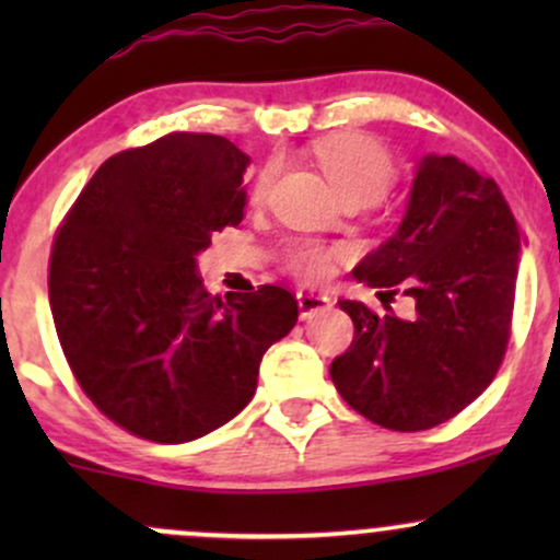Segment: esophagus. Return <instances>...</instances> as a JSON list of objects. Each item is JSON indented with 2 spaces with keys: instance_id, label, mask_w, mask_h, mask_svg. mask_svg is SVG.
<instances>
[{
  "instance_id": "esophagus-1",
  "label": "esophagus",
  "mask_w": 560,
  "mask_h": 560,
  "mask_svg": "<svg viewBox=\"0 0 560 560\" xmlns=\"http://www.w3.org/2000/svg\"><path fill=\"white\" fill-rule=\"evenodd\" d=\"M298 305H300V318H313L316 313L326 311V307L331 305V300L326 298V294H318V292H311V289H300L298 292Z\"/></svg>"
}]
</instances>
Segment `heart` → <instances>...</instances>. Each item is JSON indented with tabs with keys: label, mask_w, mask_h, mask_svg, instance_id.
Returning a JSON list of instances; mask_svg holds the SVG:
<instances>
[{
	"label": "heart",
	"mask_w": 560,
	"mask_h": 560,
	"mask_svg": "<svg viewBox=\"0 0 560 560\" xmlns=\"http://www.w3.org/2000/svg\"><path fill=\"white\" fill-rule=\"evenodd\" d=\"M316 160L342 199H363L365 205L376 202L395 182V160L376 139L361 133H339L318 141ZM273 178L276 165L268 163L253 186V202H266ZM345 255L347 247L342 244L294 242L287 247L284 262L302 281H324L331 276L334 262L342 260Z\"/></svg>",
	"instance_id": "obj_1"
}]
</instances>
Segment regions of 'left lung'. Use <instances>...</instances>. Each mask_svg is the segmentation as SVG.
Segmentation results:
<instances>
[{
	"label": "left lung",
	"instance_id": "8db88e82",
	"mask_svg": "<svg viewBox=\"0 0 560 560\" xmlns=\"http://www.w3.org/2000/svg\"><path fill=\"white\" fill-rule=\"evenodd\" d=\"M518 258L522 231L498 184L453 155L421 158L400 226L352 271L382 289L384 313L339 300L355 324L329 369L345 402L384 429L421 432L477 400L511 337ZM397 291L417 302L410 319L388 307Z\"/></svg>",
	"mask_w": 560,
	"mask_h": 560
}]
</instances>
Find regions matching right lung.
I'll use <instances>...</instances> for the list:
<instances>
[{
  "mask_svg": "<svg viewBox=\"0 0 560 560\" xmlns=\"http://www.w3.org/2000/svg\"><path fill=\"white\" fill-rule=\"evenodd\" d=\"M249 158L176 131L100 165L57 231L49 305L70 371L126 432L182 445L253 400L262 355L298 324V300L205 292L197 255L240 226Z\"/></svg>",
  "mask_w": 560,
  "mask_h": 560,
  "instance_id": "1",
  "label": "right lung"
}]
</instances>
